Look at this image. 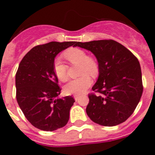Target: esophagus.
Listing matches in <instances>:
<instances>
[{"label": "esophagus", "instance_id": "34e87169", "mask_svg": "<svg viewBox=\"0 0 155 155\" xmlns=\"http://www.w3.org/2000/svg\"><path fill=\"white\" fill-rule=\"evenodd\" d=\"M74 98L75 101H78V98H79V95L78 94H74Z\"/></svg>", "mask_w": 155, "mask_h": 155}]
</instances>
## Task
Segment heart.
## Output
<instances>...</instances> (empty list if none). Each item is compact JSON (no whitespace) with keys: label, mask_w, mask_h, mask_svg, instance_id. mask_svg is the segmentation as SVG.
Segmentation results:
<instances>
[{"label":"heart","mask_w":155,"mask_h":155,"mask_svg":"<svg viewBox=\"0 0 155 155\" xmlns=\"http://www.w3.org/2000/svg\"><path fill=\"white\" fill-rule=\"evenodd\" d=\"M63 56L70 64H79L78 75L80 78L72 80L64 87V91L68 94H81L91 86L92 78H96L99 72L98 64L93 57L80 48H70L64 52ZM53 72L57 78L62 82L68 79V65L61 60L56 59L53 61Z\"/></svg>","instance_id":"1"}]
</instances>
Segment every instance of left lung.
Instances as JSON below:
<instances>
[{"label": "left lung", "instance_id": "8db88e82", "mask_svg": "<svg viewBox=\"0 0 155 155\" xmlns=\"http://www.w3.org/2000/svg\"><path fill=\"white\" fill-rule=\"evenodd\" d=\"M98 60L99 76L88 94L86 113L95 124L113 127L124 123L139 103L143 86L137 58L113 39L77 42Z\"/></svg>", "mask_w": 155, "mask_h": 155}]
</instances>
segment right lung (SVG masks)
I'll return each mask as SVG.
<instances>
[{"mask_svg": "<svg viewBox=\"0 0 155 155\" xmlns=\"http://www.w3.org/2000/svg\"><path fill=\"white\" fill-rule=\"evenodd\" d=\"M76 42L38 45L25 55L15 75L16 99L30 124L41 130L53 131L68 124L74 99L61 94L53 61L60 52Z\"/></svg>", "mask_w": 155, "mask_h": 155, "instance_id": "1", "label": "right lung"}]
</instances>
